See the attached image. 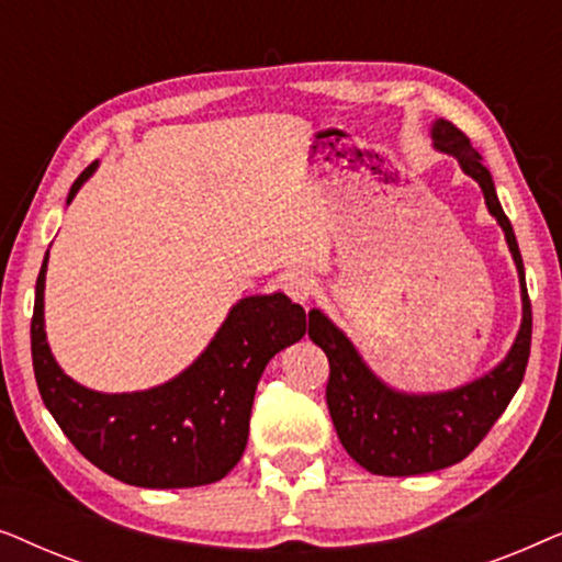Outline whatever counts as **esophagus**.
Instances as JSON below:
<instances>
[{
  "label": "esophagus",
  "mask_w": 562,
  "mask_h": 562,
  "mask_svg": "<svg viewBox=\"0 0 562 562\" xmlns=\"http://www.w3.org/2000/svg\"><path fill=\"white\" fill-rule=\"evenodd\" d=\"M283 291H286L289 299H294L299 304H306L317 291V281H314L312 273L304 271H291L286 279H283Z\"/></svg>",
  "instance_id": "1"
}]
</instances>
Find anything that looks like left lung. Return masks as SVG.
Instances as JSON below:
<instances>
[{"label":"left lung","mask_w":562,"mask_h":562,"mask_svg":"<svg viewBox=\"0 0 562 562\" xmlns=\"http://www.w3.org/2000/svg\"><path fill=\"white\" fill-rule=\"evenodd\" d=\"M435 150L456 156L463 171L479 181L488 212L504 229L521 289V325L512 350L481 379L440 394H406L383 383L360 358L342 329L319 310L310 312V337L329 360L327 409L348 456L375 475H419L456 465L479 448L502 417L525 379L532 342V306L527 296L525 263L512 222L498 204L494 179L465 133L448 120H435Z\"/></svg>","instance_id":"left-lung-1"}]
</instances>
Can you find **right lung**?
Instances as JSON below:
<instances>
[{
  "label": "right lung",
  "instance_id": "obj_1",
  "mask_svg": "<svg viewBox=\"0 0 562 562\" xmlns=\"http://www.w3.org/2000/svg\"><path fill=\"white\" fill-rule=\"evenodd\" d=\"M94 171L97 160L74 181L68 204ZM45 271L48 252L35 283L33 368L43 404L74 448L130 486L191 488L225 479L248 445L252 396L268 360L306 333L302 306L279 291L245 296L176 379L133 394H102L76 383L53 358L43 317Z\"/></svg>",
  "mask_w": 562,
  "mask_h": 562
}]
</instances>
